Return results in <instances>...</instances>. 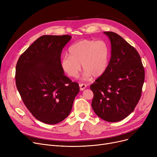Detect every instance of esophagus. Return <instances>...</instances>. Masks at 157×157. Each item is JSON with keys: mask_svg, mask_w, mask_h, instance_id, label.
Returning <instances> with one entry per match:
<instances>
[{"mask_svg": "<svg viewBox=\"0 0 157 157\" xmlns=\"http://www.w3.org/2000/svg\"><path fill=\"white\" fill-rule=\"evenodd\" d=\"M86 86H87V85H86L85 83H81V84H79L80 90H85V89L86 88Z\"/></svg>", "mask_w": 157, "mask_h": 157, "instance_id": "1", "label": "esophagus"}]
</instances>
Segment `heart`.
Wrapping results in <instances>:
<instances>
[{
  "label": "heart",
  "instance_id": "b5f03b06",
  "mask_svg": "<svg viewBox=\"0 0 157 157\" xmlns=\"http://www.w3.org/2000/svg\"><path fill=\"white\" fill-rule=\"evenodd\" d=\"M69 55H64L61 67L71 78H76L81 71V64L85 70V79L98 77L108 66L110 48L104 40L83 39L73 44L69 49Z\"/></svg>",
  "mask_w": 157,
  "mask_h": 157
}]
</instances>
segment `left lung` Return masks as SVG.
I'll return each instance as SVG.
<instances>
[{"instance_id": "obj_1", "label": "left lung", "mask_w": 157, "mask_h": 157, "mask_svg": "<svg viewBox=\"0 0 157 157\" xmlns=\"http://www.w3.org/2000/svg\"><path fill=\"white\" fill-rule=\"evenodd\" d=\"M110 39L111 57L105 71L90 89L94 93L92 108L98 117L117 122L132 113L144 81V69L134 47L113 32H104Z\"/></svg>"}]
</instances>
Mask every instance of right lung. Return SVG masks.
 Listing matches in <instances>:
<instances>
[{
	"label": "right lung",
	"mask_w": 157,
	"mask_h": 157,
	"mask_svg": "<svg viewBox=\"0 0 157 157\" xmlns=\"http://www.w3.org/2000/svg\"><path fill=\"white\" fill-rule=\"evenodd\" d=\"M71 38L41 36L16 63V85L23 103L37 120L47 124L67 118L79 92L78 83L65 76L61 67V53Z\"/></svg>",
	"instance_id": "right-lung-1"
}]
</instances>
